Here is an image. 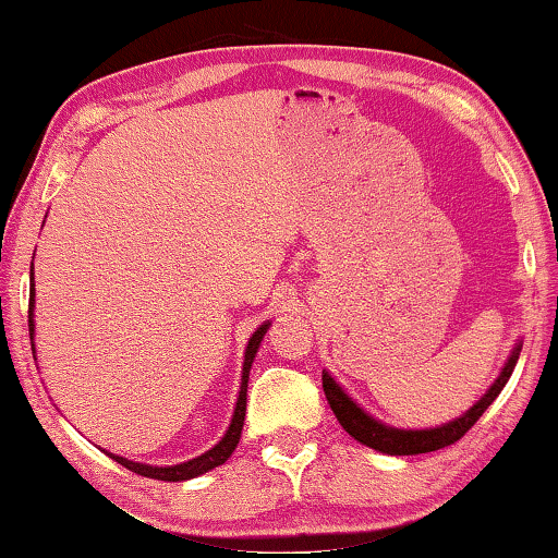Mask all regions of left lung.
<instances>
[{
	"label": "left lung",
	"instance_id": "8db88e82",
	"mask_svg": "<svg viewBox=\"0 0 558 558\" xmlns=\"http://www.w3.org/2000/svg\"><path fill=\"white\" fill-rule=\"evenodd\" d=\"M520 350H522V343H517L510 360H507L502 367L500 377L495 379L493 387L487 389V392L477 399V402L468 409L463 416H458L453 422L441 424L436 428H416V432L414 428H409L407 432V428H392L383 422H377V418L363 412V409H360L353 399L340 389V385L328 373H324V392L340 426H343L355 441L375 448V451H383L387 456L432 453V451H438V448H446L456 441H461V438L468 434V428L483 416L485 409L495 402L497 395H500L502 387L507 385V379H510L512 369L517 365V357H520Z\"/></svg>",
	"mask_w": 558,
	"mask_h": 558
}]
</instances>
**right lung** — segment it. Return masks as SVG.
Returning a JSON list of instances; mask_svg holds the SVG:
<instances>
[{
  "label": "right lung",
  "instance_id": "1",
  "mask_svg": "<svg viewBox=\"0 0 558 558\" xmlns=\"http://www.w3.org/2000/svg\"><path fill=\"white\" fill-rule=\"evenodd\" d=\"M34 296H36V289H34V267H32V289H28V336L34 338ZM269 324L259 326L254 330L247 350H244V363H242V383H240V395H238V404H234V414H232V422L228 426V432L220 438L218 444H215L210 451H205L198 458H191V461L179 463V465H146V463H134V461H126L122 456H114V453H107L117 461L120 465H124L126 471H132L136 475H144V477H154V481H166V483H181V481H191L195 475H203L213 471V468L222 465L228 458L232 456L234 448L240 444V436H242V424H244V412H247V383H250V369L254 363V355H257L259 343L264 333H267Z\"/></svg>",
  "mask_w": 558,
  "mask_h": 558
}]
</instances>
